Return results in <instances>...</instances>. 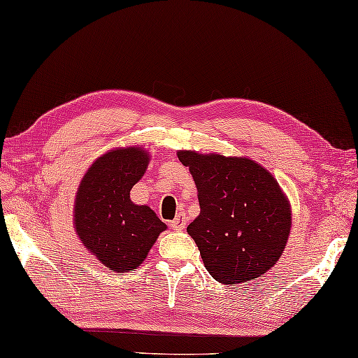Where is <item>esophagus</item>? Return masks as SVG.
Instances as JSON below:
<instances>
[{
  "label": "esophagus",
  "mask_w": 358,
  "mask_h": 358,
  "mask_svg": "<svg viewBox=\"0 0 358 358\" xmlns=\"http://www.w3.org/2000/svg\"><path fill=\"white\" fill-rule=\"evenodd\" d=\"M171 227H172L173 229H177V231L185 229V228H186V219H185V215L180 214L178 217H175V219L171 222Z\"/></svg>",
  "instance_id": "esophagus-1"
}]
</instances>
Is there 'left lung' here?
I'll list each match as a JSON object with an SVG mask.
<instances>
[{
	"label": "left lung",
	"instance_id": "left-lung-1",
	"mask_svg": "<svg viewBox=\"0 0 358 358\" xmlns=\"http://www.w3.org/2000/svg\"><path fill=\"white\" fill-rule=\"evenodd\" d=\"M197 186L200 214L187 227L215 281L261 278L289 241L292 206L276 178L247 157L178 150Z\"/></svg>",
	"mask_w": 358,
	"mask_h": 358
}]
</instances>
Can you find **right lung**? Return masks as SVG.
Here are the masks:
<instances>
[{
	"label": "right lung",
	"mask_w": 358,
	"mask_h": 358,
	"mask_svg": "<svg viewBox=\"0 0 358 358\" xmlns=\"http://www.w3.org/2000/svg\"><path fill=\"white\" fill-rule=\"evenodd\" d=\"M150 153L144 147H117L97 158L80 180L74 199L76 234L108 270H135L167 229L155 211L135 205L130 191L145 173Z\"/></svg>",
	"instance_id": "right-lung-1"
}]
</instances>
